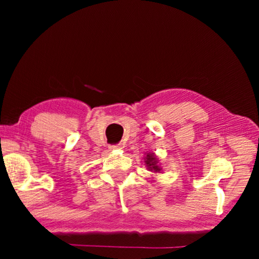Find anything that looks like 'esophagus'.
<instances>
[{
  "mask_svg": "<svg viewBox=\"0 0 259 259\" xmlns=\"http://www.w3.org/2000/svg\"><path fill=\"white\" fill-rule=\"evenodd\" d=\"M109 148H111V150H121L122 146L119 144V145H112V146H109Z\"/></svg>",
  "mask_w": 259,
  "mask_h": 259,
  "instance_id": "34e87169",
  "label": "esophagus"
}]
</instances>
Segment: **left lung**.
Returning <instances> with one entry per match:
<instances>
[{
    "label": "left lung",
    "mask_w": 259,
    "mask_h": 259,
    "mask_svg": "<svg viewBox=\"0 0 259 259\" xmlns=\"http://www.w3.org/2000/svg\"><path fill=\"white\" fill-rule=\"evenodd\" d=\"M144 162H145V165L150 171L153 172H162V168L159 164V159L155 156L154 153L152 152H146V155L144 157Z\"/></svg>",
    "instance_id": "1"
}]
</instances>
